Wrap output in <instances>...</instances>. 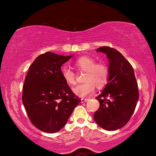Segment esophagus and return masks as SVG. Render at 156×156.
<instances>
[{
    "label": "esophagus",
    "mask_w": 156,
    "mask_h": 156,
    "mask_svg": "<svg viewBox=\"0 0 156 156\" xmlns=\"http://www.w3.org/2000/svg\"><path fill=\"white\" fill-rule=\"evenodd\" d=\"M88 101V99H84V98H82L81 99V102L82 103H84V102H86Z\"/></svg>",
    "instance_id": "esophagus-1"
}]
</instances>
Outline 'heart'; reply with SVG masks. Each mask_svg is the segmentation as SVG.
<instances>
[{"label": "heart", "mask_w": 156, "mask_h": 156, "mask_svg": "<svg viewBox=\"0 0 156 156\" xmlns=\"http://www.w3.org/2000/svg\"><path fill=\"white\" fill-rule=\"evenodd\" d=\"M74 65L78 70L85 72L83 80L73 89V93L81 98L90 96L95 91V87L101 89L106 85L109 80V71L104 63H96V60L89 56H82L75 61ZM61 75L65 83L69 85L76 84V74L67 66L61 68Z\"/></svg>", "instance_id": "heart-1"}]
</instances>
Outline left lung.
<instances>
[{
    "mask_svg": "<svg viewBox=\"0 0 156 156\" xmlns=\"http://www.w3.org/2000/svg\"><path fill=\"white\" fill-rule=\"evenodd\" d=\"M96 51L106 54L109 59L108 83L96 98L100 107L94 113L96 122L107 131L122 128L130 120L139 98L133 67L117 50L101 47Z\"/></svg>",
    "mask_w": 156,
    "mask_h": 156,
    "instance_id": "1",
    "label": "left lung"
}]
</instances>
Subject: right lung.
Instances as JSON below:
<instances>
[{
  "label": "right lung",
  "instance_id": "1",
  "mask_svg": "<svg viewBox=\"0 0 156 156\" xmlns=\"http://www.w3.org/2000/svg\"><path fill=\"white\" fill-rule=\"evenodd\" d=\"M72 56L44 53L36 58L26 76L23 103L31 123L43 132L60 131L80 102L61 75L60 67Z\"/></svg>",
  "mask_w": 156,
  "mask_h": 156
}]
</instances>
